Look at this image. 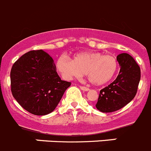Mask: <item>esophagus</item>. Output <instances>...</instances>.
Returning <instances> with one entry per match:
<instances>
[{
	"mask_svg": "<svg viewBox=\"0 0 151 151\" xmlns=\"http://www.w3.org/2000/svg\"><path fill=\"white\" fill-rule=\"evenodd\" d=\"M80 88H81V90H82V91H88L90 90L89 88H86V87H85V86H80Z\"/></svg>",
	"mask_w": 151,
	"mask_h": 151,
	"instance_id": "obj_1",
	"label": "esophagus"
}]
</instances>
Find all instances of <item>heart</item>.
Segmentation results:
<instances>
[{
    "label": "heart",
    "mask_w": 151,
    "mask_h": 151,
    "mask_svg": "<svg viewBox=\"0 0 151 151\" xmlns=\"http://www.w3.org/2000/svg\"><path fill=\"white\" fill-rule=\"evenodd\" d=\"M56 66L66 79L80 78L86 73L88 79L95 85H104L114 78L119 64L115 57L100 52H81L73 60L66 55L57 59Z\"/></svg>",
    "instance_id": "obj_1"
}]
</instances>
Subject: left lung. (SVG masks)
<instances>
[{
    "instance_id": "1",
    "label": "left lung",
    "mask_w": 151,
    "mask_h": 151,
    "mask_svg": "<svg viewBox=\"0 0 151 151\" xmlns=\"http://www.w3.org/2000/svg\"><path fill=\"white\" fill-rule=\"evenodd\" d=\"M117 60L121 70L116 79L99 92L96 109L102 112H113L122 109L134 99L141 78L140 67L131 55L122 53Z\"/></svg>"
}]
</instances>
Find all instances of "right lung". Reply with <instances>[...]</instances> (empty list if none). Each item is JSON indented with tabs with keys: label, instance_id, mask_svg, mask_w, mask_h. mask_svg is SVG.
I'll list each match as a JSON object with an SVG mask.
<instances>
[{
	"label": "right lung",
	"instance_id": "1",
	"mask_svg": "<svg viewBox=\"0 0 151 151\" xmlns=\"http://www.w3.org/2000/svg\"><path fill=\"white\" fill-rule=\"evenodd\" d=\"M11 91L23 109L35 115L52 112L71 83L60 79L52 57L42 50L30 51L12 65Z\"/></svg>",
	"mask_w": 151,
	"mask_h": 151
}]
</instances>
